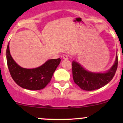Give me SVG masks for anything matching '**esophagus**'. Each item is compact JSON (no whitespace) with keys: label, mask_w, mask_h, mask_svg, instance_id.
Masks as SVG:
<instances>
[{"label":"esophagus","mask_w":123,"mask_h":123,"mask_svg":"<svg viewBox=\"0 0 123 123\" xmlns=\"http://www.w3.org/2000/svg\"><path fill=\"white\" fill-rule=\"evenodd\" d=\"M62 58L64 60H67V59H68V56L66 54H64L62 55Z\"/></svg>","instance_id":"34e87169"}]
</instances>
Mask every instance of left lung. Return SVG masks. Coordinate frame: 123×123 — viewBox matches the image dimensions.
Listing matches in <instances>:
<instances>
[{"mask_svg": "<svg viewBox=\"0 0 123 123\" xmlns=\"http://www.w3.org/2000/svg\"><path fill=\"white\" fill-rule=\"evenodd\" d=\"M118 67L117 52L115 61L107 72L104 73H92L85 69L76 61L72 62L73 77L74 83L81 89L86 91L96 90L107 85L114 76Z\"/></svg>", "mask_w": 123, "mask_h": 123, "instance_id": "obj_1", "label": "left lung"}]
</instances>
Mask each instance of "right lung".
<instances>
[{"mask_svg":"<svg viewBox=\"0 0 123 123\" xmlns=\"http://www.w3.org/2000/svg\"><path fill=\"white\" fill-rule=\"evenodd\" d=\"M6 60L9 71L15 82L24 89L31 90H41L45 87L51 80L61 62L60 58L52 59L39 67L24 68L18 65L11 56L9 43L6 49Z\"/></svg>","mask_w":123,"mask_h":123,"instance_id":"obj_1","label":"right lung"}]
</instances>
